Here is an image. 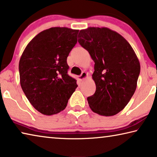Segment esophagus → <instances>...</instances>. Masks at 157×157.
I'll list each match as a JSON object with an SVG mask.
<instances>
[{
    "label": "esophagus",
    "instance_id": "obj_1",
    "mask_svg": "<svg viewBox=\"0 0 157 157\" xmlns=\"http://www.w3.org/2000/svg\"><path fill=\"white\" fill-rule=\"evenodd\" d=\"M87 77H88V73L83 71V72H82V74L80 76H78V79L80 81H83V80H84V79H86Z\"/></svg>",
    "mask_w": 157,
    "mask_h": 157
}]
</instances>
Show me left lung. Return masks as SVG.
I'll return each instance as SVG.
<instances>
[{
  "label": "left lung",
  "instance_id": "obj_1",
  "mask_svg": "<svg viewBox=\"0 0 157 157\" xmlns=\"http://www.w3.org/2000/svg\"><path fill=\"white\" fill-rule=\"evenodd\" d=\"M78 42L94 62L96 91L90 108L103 116L124 109L134 94L140 65L134 51L121 35L108 28L90 27L79 32Z\"/></svg>",
  "mask_w": 157,
  "mask_h": 157
}]
</instances>
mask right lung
<instances>
[{
  "instance_id": "obj_1",
  "label": "right lung",
  "mask_w": 157,
  "mask_h": 157,
  "mask_svg": "<svg viewBox=\"0 0 157 157\" xmlns=\"http://www.w3.org/2000/svg\"><path fill=\"white\" fill-rule=\"evenodd\" d=\"M78 33L66 27L43 30L28 43L20 58L21 86L32 106L44 115L65 109L78 86L68 75L67 63Z\"/></svg>"
}]
</instances>
